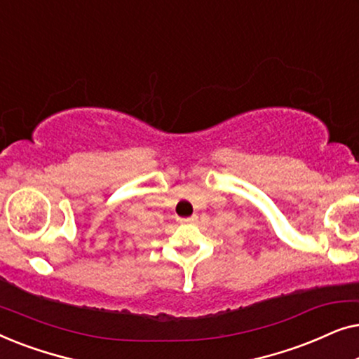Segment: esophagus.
<instances>
[{"mask_svg": "<svg viewBox=\"0 0 359 359\" xmlns=\"http://www.w3.org/2000/svg\"><path fill=\"white\" fill-rule=\"evenodd\" d=\"M196 220H198V215H191V217L181 219V222H184V224H193V222H196Z\"/></svg>", "mask_w": 359, "mask_h": 359, "instance_id": "34e87169", "label": "esophagus"}]
</instances>
